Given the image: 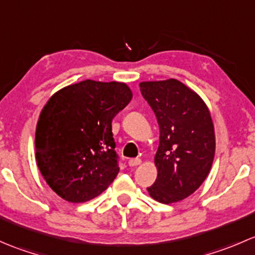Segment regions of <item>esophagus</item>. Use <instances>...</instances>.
<instances>
[{"mask_svg": "<svg viewBox=\"0 0 255 255\" xmlns=\"http://www.w3.org/2000/svg\"><path fill=\"white\" fill-rule=\"evenodd\" d=\"M142 163V160H140L139 158H134V159H129V161H128V165L129 166H137V165H139V164Z\"/></svg>", "mask_w": 255, "mask_h": 255, "instance_id": "1", "label": "esophagus"}]
</instances>
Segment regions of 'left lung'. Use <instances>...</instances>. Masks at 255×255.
I'll use <instances>...</instances> for the list:
<instances>
[{"instance_id":"1","label":"left lung","mask_w":255,"mask_h":255,"mask_svg":"<svg viewBox=\"0 0 255 255\" xmlns=\"http://www.w3.org/2000/svg\"><path fill=\"white\" fill-rule=\"evenodd\" d=\"M160 130L154 163L155 182L148 187L154 200L173 204L194 194L205 181L215 158V128L204 100L179 80L139 84Z\"/></svg>"}]
</instances>
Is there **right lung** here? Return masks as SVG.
<instances>
[{"instance_id":"add662e5","label":"right lung","mask_w":255,"mask_h":255,"mask_svg":"<svg viewBox=\"0 0 255 255\" xmlns=\"http://www.w3.org/2000/svg\"><path fill=\"white\" fill-rule=\"evenodd\" d=\"M132 96L125 82L85 80L48 100L35 129V159L58 196L86 202L116 179L120 168L112 120Z\"/></svg>"}]
</instances>
